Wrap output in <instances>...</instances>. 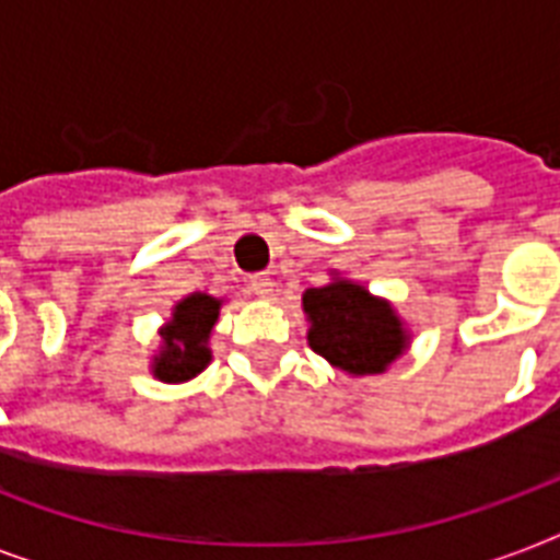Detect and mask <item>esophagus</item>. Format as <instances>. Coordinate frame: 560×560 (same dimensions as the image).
Masks as SVG:
<instances>
[{"mask_svg": "<svg viewBox=\"0 0 560 560\" xmlns=\"http://www.w3.org/2000/svg\"><path fill=\"white\" fill-rule=\"evenodd\" d=\"M272 288H276V281H272L267 272H258V276H253V279H249V290H253L258 299H270Z\"/></svg>", "mask_w": 560, "mask_h": 560, "instance_id": "34e87169", "label": "esophagus"}]
</instances>
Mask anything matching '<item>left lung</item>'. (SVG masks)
Here are the masks:
<instances>
[{
    "label": "left lung",
    "instance_id": "left-lung-1",
    "mask_svg": "<svg viewBox=\"0 0 560 560\" xmlns=\"http://www.w3.org/2000/svg\"><path fill=\"white\" fill-rule=\"evenodd\" d=\"M302 307L311 323L307 346L342 372L381 374L407 351L409 334L395 307L358 281L334 279L305 290Z\"/></svg>",
    "mask_w": 560,
    "mask_h": 560
}]
</instances>
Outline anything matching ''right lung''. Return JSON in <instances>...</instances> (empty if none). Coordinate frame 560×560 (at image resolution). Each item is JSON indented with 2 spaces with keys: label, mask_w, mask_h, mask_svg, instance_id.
Segmentation results:
<instances>
[{
  "label": "right lung",
  "mask_w": 560,
  "mask_h": 560,
  "mask_svg": "<svg viewBox=\"0 0 560 560\" xmlns=\"http://www.w3.org/2000/svg\"><path fill=\"white\" fill-rule=\"evenodd\" d=\"M218 314L220 299L209 293H191L177 302L171 319L160 328L162 349L153 358V377L165 383H183L209 366V337Z\"/></svg>",
  "instance_id": "add662e5"
}]
</instances>
